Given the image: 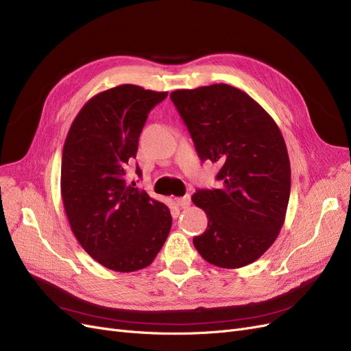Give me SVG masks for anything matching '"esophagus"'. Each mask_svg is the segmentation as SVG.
<instances>
[{"instance_id":"34e87169","label":"esophagus","mask_w":351,"mask_h":351,"mask_svg":"<svg viewBox=\"0 0 351 351\" xmlns=\"http://www.w3.org/2000/svg\"><path fill=\"white\" fill-rule=\"evenodd\" d=\"M190 196L189 195H186V196H183V197H177L176 199V204L180 206V208H183V209H186V208H189L190 206Z\"/></svg>"}]
</instances>
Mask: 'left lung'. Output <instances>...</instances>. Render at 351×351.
I'll return each instance as SVG.
<instances>
[{
    "mask_svg": "<svg viewBox=\"0 0 351 351\" xmlns=\"http://www.w3.org/2000/svg\"><path fill=\"white\" fill-rule=\"evenodd\" d=\"M169 97L199 158L221 167V187L192 196L208 217L195 247L215 267H246L277 240L289 206L291 168L280 127L246 92L226 83Z\"/></svg>",
    "mask_w": 351,
    "mask_h": 351,
    "instance_id": "obj_1",
    "label": "left lung"
}]
</instances>
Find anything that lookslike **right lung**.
<instances>
[{
	"instance_id": "1",
	"label": "right lung",
	"mask_w": 351,
	"mask_h": 351,
	"mask_svg": "<svg viewBox=\"0 0 351 351\" xmlns=\"http://www.w3.org/2000/svg\"><path fill=\"white\" fill-rule=\"evenodd\" d=\"M167 95L136 84L97 93L62 147L61 197L73 234L92 259L117 272L149 267L171 230L168 206L125 177L147 114Z\"/></svg>"
}]
</instances>
